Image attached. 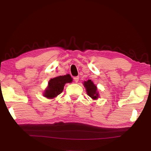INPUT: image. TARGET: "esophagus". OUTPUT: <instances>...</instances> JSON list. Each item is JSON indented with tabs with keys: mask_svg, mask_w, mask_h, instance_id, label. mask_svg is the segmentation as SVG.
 I'll use <instances>...</instances> for the list:
<instances>
[{
	"mask_svg": "<svg viewBox=\"0 0 151 151\" xmlns=\"http://www.w3.org/2000/svg\"><path fill=\"white\" fill-rule=\"evenodd\" d=\"M79 80V76H75V77H74V81H75L76 83H78Z\"/></svg>",
	"mask_w": 151,
	"mask_h": 151,
	"instance_id": "34e87169",
	"label": "esophagus"
}]
</instances>
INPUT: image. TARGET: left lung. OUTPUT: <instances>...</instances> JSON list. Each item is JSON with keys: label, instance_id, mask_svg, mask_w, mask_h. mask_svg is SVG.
<instances>
[{"label": "left lung", "instance_id": "8db88e82", "mask_svg": "<svg viewBox=\"0 0 151 151\" xmlns=\"http://www.w3.org/2000/svg\"><path fill=\"white\" fill-rule=\"evenodd\" d=\"M83 85L85 87L86 93L89 96L91 97L94 100H96L99 98V92H97L96 86L94 85L93 81H91V80L85 81Z\"/></svg>", "mask_w": 151, "mask_h": 151}]
</instances>
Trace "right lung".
<instances>
[{
	"instance_id": "obj_1",
	"label": "right lung",
	"mask_w": 151,
	"mask_h": 151,
	"mask_svg": "<svg viewBox=\"0 0 151 151\" xmlns=\"http://www.w3.org/2000/svg\"><path fill=\"white\" fill-rule=\"evenodd\" d=\"M73 78L70 75L59 76L51 78L44 93V96L47 99H53L62 93L66 83H72Z\"/></svg>"
}]
</instances>
